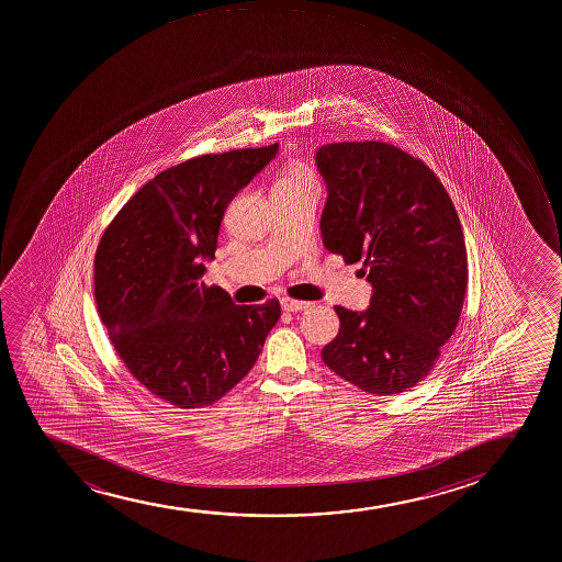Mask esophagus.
<instances>
[{"label": "esophagus", "mask_w": 562, "mask_h": 562, "mask_svg": "<svg viewBox=\"0 0 562 562\" xmlns=\"http://www.w3.org/2000/svg\"><path fill=\"white\" fill-rule=\"evenodd\" d=\"M282 308L285 312H301V310L308 308L310 303H304V301H296V299H290V296H284L282 301Z\"/></svg>", "instance_id": "obj_1"}]
</instances>
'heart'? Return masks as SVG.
Returning a JSON list of instances; mask_svg holds the SVG:
<instances>
[{"label": "heart", "mask_w": 562, "mask_h": 562, "mask_svg": "<svg viewBox=\"0 0 562 562\" xmlns=\"http://www.w3.org/2000/svg\"><path fill=\"white\" fill-rule=\"evenodd\" d=\"M317 183L316 173L310 170L303 162H293L288 170L278 177L274 189H288V187H303V184Z\"/></svg>", "instance_id": "obj_1"}]
</instances>
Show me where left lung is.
Returning a JSON list of instances; mask_svg holds the SVG:
<instances>
[{"instance_id":"obj_1","label":"left lung","mask_w":562,"mask_h":562,"mask_svg":"<svg viewBox=\"0 0 562 562\" xmlns=\"http://www.w3.org/2000/svg\"><path fill=\"white\" fill-rule=\"evenodd\" d=\"M327 183L323 245L362 261L367 312L335 306L340 330L323 347L336 375L392 396L428 375L460 322L467 250L454 203L423 160L383 142L319 147Z\"/></svg>"}]
</instances>
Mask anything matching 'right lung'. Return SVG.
Masks as SVG:
<instances>
[{"instance_id":"1","label":"right lung","mask_w":562,"mask_h":562,"mask_svg":"<svg viewBox=\"0 0 562 562\" xmlns=\"http://www.w3.org/2000/svg\"><path fill=\"white\" fill-rule=\"evenodd\" d=\"M277 151L234 149L160 171L97 246V308L112 346L147 391L179 409L232 391L280 317L277 299L239 306L202 280L227 205Z\"/></svg>"}]
</instances>
